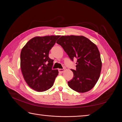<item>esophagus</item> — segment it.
Here are the masks:
<instances>
[{"label":"esophagus","instance_id":"esophagus-1","mask_svg":"<svg viewBox=\"0 0 122 122\" xmlns=\"http://www.w3.org/2000/svg\"><path fill=\"white\" fill-rule=\"evenodd\" d=\"M65 69H58V71L60 73H62L65 71Z\"/></svg>","mask_w":122,"mask_h":122}]
</instances>
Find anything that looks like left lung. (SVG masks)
I'll use <instances>...</instances> for the list:
<instances>
[{"label": "left lung", "mask_w": 122, "mask_h": 122, "mask_svg": "<svg viewBox=\"0 0 122 122\" xmlns=\"http://www.w3.org/2000/svg\"><path fill=\"white\" fill-rule=\"evenodd\" d=\"M56 43L72 61L77 58L76 69H71L74 77L68 82L69 86L79 93L90 91L98 81L102 68L100 54L97 46L81 36H62Z\"/></svg>", "instance_id": "obj_1"}]
</instances>
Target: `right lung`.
<instances>
[{
	"label": "right lung",
	"mask_w": 122,
	"mask_h": 122,
	"mask_svg": "<svg viewBox=\"0 0 122 122\" xmlns=\"http://www.w3.org/2000/svg\"><path fill=\"white\" fill-rule=\"evenodd\" d=\"M60 36H36L22 49L21 71L26 82L33 90L44 92L53 86L58 71L52 70L53 60L49 57V52Z\"/></svg>",
	"instance_id": "right-lung-1"
}]
</instances>
